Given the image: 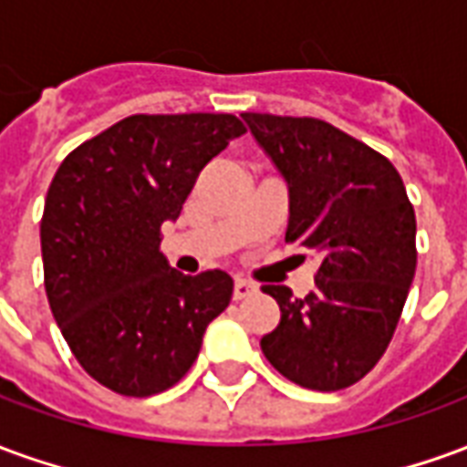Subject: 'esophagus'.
I'll return each mask as SVG.
<instances>
[{"label": "esophagus", "instance_id": "esophagus-1", "mask_svg": "<svg viewBox=\"0 0 467 467\" xmlns=\"http://www.w3.org/2000/svg\"><path fill=\"white\" fill-rule=\"evenodd\" d=\"M253 293H254L253 283H247V280H234V287H233L234 300H244V297H250Z\"/></svg>", "mask_w": 467, "mask_h": 467}]
</instances>
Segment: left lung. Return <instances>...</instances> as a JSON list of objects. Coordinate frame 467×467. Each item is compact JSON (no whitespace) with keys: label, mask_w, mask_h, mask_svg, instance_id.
Here are the masks:
<instances>
[{"label":"left lung","mask_w":467,"mask_h":467,"mask_svg":"<svg viewBox=\"0 0 467 467\" xmlns=\"http://www.w3.org/2000/svg\"><path fill=\"white\" fill-rule=\"evenodd\" d=\"M254 142L287 184L285 240L320 254L315 287L265 285L280 323L260 348L300 388L343 390L390 343L415 275V213L382 154L313 117L244 112Z\"/></svg>","instance_id":"8db88e82"}]
</instances>
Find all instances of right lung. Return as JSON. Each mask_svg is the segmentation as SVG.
<instances>
[{
	"instance_id": "right-lung-1",
	"label": "right lung",
	"mask_w": 467,
	"mask_h": 467,
	"mask_svg": "<svg viewBox=\"0 0 467 467\" xmlns=\"http://www.w3.org/2000/svg\"><path fill=\"white\" fill-rule=\"evenodd\" d=\"M243 134L234 115H132L59 164L39 224L47 300L79 365L109 390H167L230 305L233 277L177 273L160 230Z\"/></svg>"
}]
</instances>
